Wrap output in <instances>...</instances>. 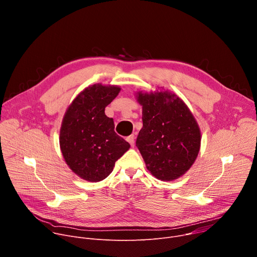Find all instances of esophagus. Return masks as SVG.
Listing matches in <instances>:
<instances>
[{
    "mask_svg": "<svg viewBox=\"0 0 257 257\" xmlns=\"http://www.w3.org/2000/svg\"><path fill=\"white\" fill-rule=\"evenodd\" d=\"M126 140L130 143L131 146H134V141H135V136H134V134H131L130 136H128V137L126 138Z\"/></svg>",
    "mask_w": 257,
    "mask_h": 257,
    "instance_id": "esophagus-1",
    "label": "esophagus"
}]
</instances>
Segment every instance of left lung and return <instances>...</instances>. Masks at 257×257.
I'll list each match as a JSON object with an SVG mask.
<instances>
[{
	"mask_svg": "<svg viewBox=\"0 0 257 257\" xmlns=\"http://www.w3.org/2000/svg\"><path fill=\"white\" fill-rule=\"evenodd\" d=\"M143 127L136 139L146 168L158 179L185 174L200 149V130L187 105L169 91L138 92Z\"/></svg>",
	"mask_w": 257,
	"mask_h": 257,
	"instance_id": "1",
	"label": "left lung"
}]
</instances>
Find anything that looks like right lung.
I'll return each mask as SVG.
<instances>
[{
  "mask_svg": "<svg viewBox=\"0 0 257 257\" xmlns=\"http://www.w3.org/2000/svg\"><path fill=\"white\" fill-rule=\"evenodd\" d=\"M118 86L94 84L81 91L68 107L60 131V146L70 169L80 178L98 182L113 172L130 144L115 132L104 108L119 94Z\"/></svg>",
  "mask_w": 257,
  "mask_h": 257,
  "instance_id": "right-lung-1",
  "label": "right lung"
}]
</instances>
